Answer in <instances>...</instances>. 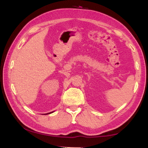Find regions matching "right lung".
Returning a JSON list of instances; mask_svg holds the SVG:
<instances>
[{"label":"right lung","mask_w":148,"mask_h":148,"mask_svg":"<svg viewBox=\"0 0 148 148\" xmlns=\"http://www.w3.org/2000/svg\"><path fill=\"white\" fill-rule=\"evenodd\" d=\"M51 112H50V113H47V114H50Z\"/></svg>","instance_id":"1"}]
</instances>
